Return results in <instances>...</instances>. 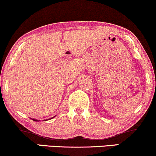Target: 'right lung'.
<instances>
[{
	"label": "right lung",
	"instance_id": "obj_1",
	"mask_svg": "<svg viewBox=\"0 0 156 156\" xmlns=\"http://www.w3.org/2000/svg\"><path fill=\"white\" fill-rule=\"evenodd\" d=\"M53 117H52V118H51V119H53ZM33 119L34 121H36V122H39V120H38V119Z\"/></svg>",
	"mask_w": 156,
	"mask_h": 156
}]
</instances>
